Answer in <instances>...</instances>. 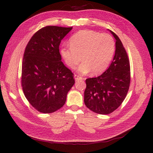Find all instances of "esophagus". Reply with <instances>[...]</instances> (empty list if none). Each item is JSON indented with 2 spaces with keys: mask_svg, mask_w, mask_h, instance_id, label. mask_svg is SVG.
Listing matches in <instances>:
<instances>
[{
  "mask_svg": "<svg viewBox=\"0 0 153 153\" xmlns=\"http://www.w3.org/2000/svg\"><path fill=\"white\" fill-rule=\"evenodd\" d=\"M74 77H75V79L76 81H79V80H83L84 78H83L81 76H79L78 75H74Z\"/></svg>",
  "mask_w": 153,
  "mask_h": 153,
  "instance_id": "34e87169",
  "label": "esophagus"
}]
</instances>
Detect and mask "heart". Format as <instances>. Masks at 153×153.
<instances>
[{
  "instance_id": "1",
  "label": "heart",
  "mask_w": 153,
  "mask_h": 153,
  "mask_svg": "<svg viewBox=\"0 0 153 153\" xmlns=\"http://www.w3.org/2000/svg\"><path fill=\"white\" fill-rule=\"evenodd\" d=\"M70 47H64L60 54L66 65L75 68L81 61L78 71L93 74L102 73L107 68L114 53L115 41L108 34L91 30L77 32L69 40Z\"/></svg>"
}]
</instances>
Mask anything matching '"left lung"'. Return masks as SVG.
Segmentation results:
<instances>
[{"mask_svg":"<svg viewBox=\"0 0 153 153\" xmlns=\"http://www.w3.org/2000/svg\"><path fill=\"white\" fill-rule=\"evenodd\" d=\"M109 30L116 40L113 61L102 75L86 79L84 92L87 107L105 115L113 112L121 105L130 84V66L126 51L119 37Z\"/></svg>","mask_w":153,"mask_h":153,"instance_id":"obj_1","label":"left lung"}]
</instances>
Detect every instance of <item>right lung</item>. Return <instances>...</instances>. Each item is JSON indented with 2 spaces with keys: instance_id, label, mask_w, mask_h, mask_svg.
<instances>
[{
  "instance_id": "add662e5",
  "label": "right lung",
  "mask_w": 153,
  "mask_h": 153,
  "mask_svg": "<svg viewBox=\"0 0 153 153\" xmlns=\"http://www.w3.org/2000/svg\"><path fill=\"white\" fill-rule=\"evenodd\" d=\"M73 27L47 26L32 37L24 54L22 86L25 98L39 112L50 114L65 104L75 84L73 73L61 61L59 45Z\"/></svg>"
}]
</instances>
